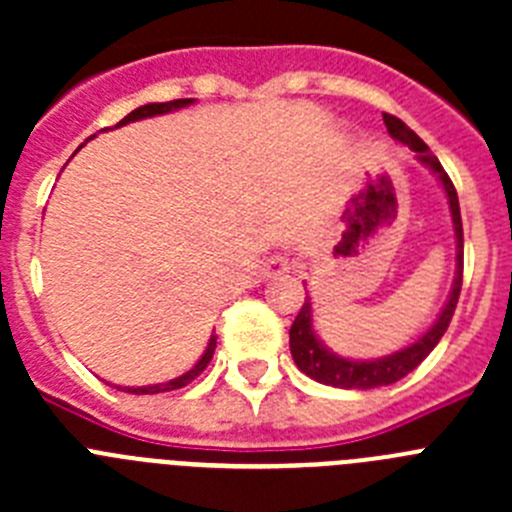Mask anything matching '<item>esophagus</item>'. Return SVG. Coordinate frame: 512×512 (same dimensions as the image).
<instances>
[{"instance_id": "obj_1", "label": "esophagus", "mask_w": 512, "mask_h": 512, "mask_svg": "<svg viewBox=\"0 0 512 512\" xmlns=\"http://www.w3.org/2000/svg\"><path fill=\"white\" fill-rule=\"evenodd\" d=\"M289 269H292V259H289L287 253H277V256H271V259L266 261L264 277L277 279V277H282V274H287Z\"/></svg>"}]
</instances>
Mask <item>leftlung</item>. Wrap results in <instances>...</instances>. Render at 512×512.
Wrapping results in <instances>:
<instances>
[{
	"mask_svg": "<svg viewBox=\"0 0 512 512\" xmlns=\"http://www.w3.org/2000/svg\"><path fill=\"white\" fill-rule=\"evenodd\" d=\"M384 125H387L392 138H397L400 143H405V146L413 148V151L418 153L420 161H423L433 174H438L443 189H446L456 233V279L454 289H451L449 295V302H446V307L441 310L436 323L425 330L418 341L410 343L408 348L395 351V354L390 356H382V359L377 361H351L328 351V348L320 343V338L315 336L310 297H305V305L300 307L295 323L289 328V351H292V359H295L297 369L305 372L310 379H315V382L320 384H330V387H341V390H374V387H387V384H395L400 382L402 377H408L415 366L438 346V341H441L446 328H449L451 318H454L456 302H459L461 274H464V228H461L459 197H456L454 182H451L449 174L443 171L441 161L433 156L431 148L425 146L423 140H420L405 122L397 120L395 115H387V112H384Z\"/></svg>",
	"mask_w": 512,
	"mask_h": 512,
	"instance_id": "left-lung-1",
	"label": "left lung"
}]
</instances>
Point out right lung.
Masks as SVG:
<instances>
[{
	"instance_id": "1",
	"label": "right lung",
	"mask_w": 512,
	"mask_h": 512,
	"mask_svg": "<svg viewBox=\"0 0 512 512\" xmlns=\"http://www.w3.org/2000/svg\"><path fill=\"white\" fill-rule=\"evenodd\" d=\"M187 104H192V99H174V102L143 104V107H138V110L130 112L128 117H122V120L117 122V128H120V125H128V122L143 120V117L164 115V112L179 110V107H187ZM215 343H217V336H212L210 343H207V348H205V354H202V359L197 361V364H194L187 374H182V377L171 379V382H166V384H153V387H125V390H122V392H133V395H156V392H171V390H179V387H187V384L192 382V379H197L207 369V364H210L212 354H215Z\"/></svg>"
}]
</instances>
